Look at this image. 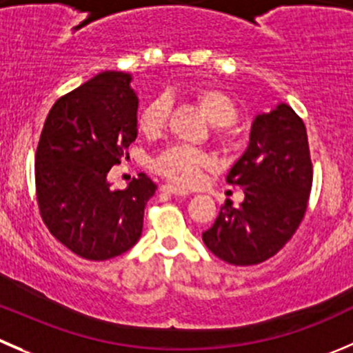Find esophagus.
<instances>
[{"mask_svg":"<svg viewBox=\"0 0 353 353\" xmlns=\"http://www.w3.org/2000/svg\"><path fill=\"white\" fill-rule=\"evenodd\" d=\"M160 190L165 191V193H169V194H177V196H186L188 194L186 190H183V188H179V186H174V184H163Z\"/></svg>","mask_w":353,"mask_h":353,"instance_id":"1","label":"esophagus"}]
</instances>
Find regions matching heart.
Instances as JSON below:
<instances>
[{"label":"heart","instance_id":"b5f03b06","mask_svg":"<svg viewBox=\"0 0 353 353\" xmlns=\"http://www.w3.org/2000/svg\"><path fill=\"white\" fill-rule=\"evenodd\" d=\"M188 98L198 107L212 125H215L219 138L228 139V128L238 115L234 100L225 91L214 84H196L188 90ZM169 117V105L163 98L150 101L143 107L138 117V128L148 138L162 134ZM153 169L163 177L181 186H190L198 181L205 169L212 165L210 159L198 150L186 146H172L153 160Z\"/></svg>","mask_w":353,"mask_h":353}]
</instances>
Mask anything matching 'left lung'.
I'll list each match as a JSON object with an SVG mask.
<instances>
[{"label":"left lung","mask_w":353,"mask_h":353,"mask_svg":"<svg viewBox=\"0 0 353 353\" xmlns=\"http://www.w3.org/2000/svg\"><path fill=\"white\" fill-rule=\"evenodd\" d=\"M229 184L245 200L225 201L210 229L201 234L207 248L232 265H255L271 259L299 229L312 188V162L302 119L279 103L256 115L250 143L231 167Z\"/></svg>","instance_id":"obj_1"}]
</instances>
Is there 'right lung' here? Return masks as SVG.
Listing matches in <instances>:
<instances>
[{"label":"right lung","instance_id":"right-lung-1","mask_svg":"<svg viewBox=\"0 0 353 353\" xmlns=\"http://www.w3.org/2000/svg\"><path fill=\"white\" fill-rule=\"evenodd\" d=\"M131 74L101 72L51 107L36 152V194L51 234L75 255L108 260L138 243L157 184L112 190L108 170L138 136Z\"/></svg>","mask_w":353,"mask_h":353}]
</instances>
